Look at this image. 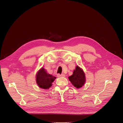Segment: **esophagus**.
Masks as SVG:
<instances>
[{"instance_id": "esophagus-1", "label": "esophagus", "mask_w": 123, "mask_h": 123, "mask_svg": "<svg viewBox=\"0 0 123 123\" xmlns=\"http://www.w3.org/2000/svg\"><path fill=\"white\" fill-rule=\"evenodd\" d=\"M57 76L58 77H64L65 76V75L64 74H58L57 75Z\"/></svg>"}]
</instances>
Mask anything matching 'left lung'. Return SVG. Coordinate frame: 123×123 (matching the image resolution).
I'll return each instance as SVG.
<instances>
[{
	"instance_id": "left-lung-1",
	"label": "left lung",
	"mask_w": 123,
	"mask_h": 123,
	"mask_svg": "<svg viewBox=\"0 0 123 123\" xmlns=\"http://www.w3.org/2000/svg\"><path fill=\"white\" fill-rule=\"evenodd\" d=\"M72 84L76 88L82 87L86 81L85 73L80 68L77 66L76 69L73 72V74L69 77Z\"/></svg>"
}]
</instances>
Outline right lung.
Masks as SVG:
<instances>
[{"instance_id": "right-lung-1", "label": "right lung", "mask_w": 123, "mask_h": 123, "mask_svg": "<svg viewBox=\"0 0 123 123\" xmlns=\"http://www.w3.org/2000/svg\"><path fill=\"white\" fill-rule=\"evenodd\" d=\"M56 77L50 75L43 68L39 70L36 75V81L40 88L48 89L52 85V83L56 79Z\"/></svg>"}]
</instances>
